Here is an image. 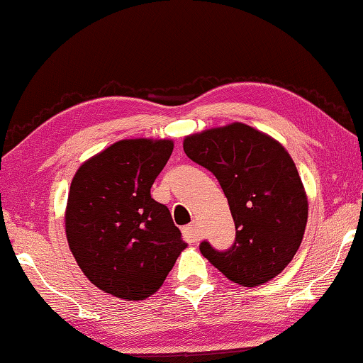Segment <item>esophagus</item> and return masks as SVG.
Listing matches in <instances>:
<instances>
[{
  "label": "esophagus",
  "mask_w": 363,
  "mask_h": 363,
  "mask_svg": "<svg viewBox=\"0 0 363 363\" xmlns=\"http://www.w3.org/2000/svg\"><path fill=\"white\" fill-rule=\"evenodd\" d=\"M182 236H184V240L189 242V245H196V242L200 240V233H199L197 223L187 225L186 228L182 230Z\"/></svg>",
  "instance_id": "esophagus-1"
}]
</instances>
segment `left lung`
Returning a JSON list of instances; mask_svg holds the SVG:
<instances>
[{"label": "left lung", "mask_w": 363, "mask_h": 363, "mask_svg": "<svg viewBox=\"0 0 363 363\" xmlns=\"http://www.w3.org/2000/svg\"><path fill=\"white\" fill-rule=\"evenodd\" d=\"M182 145L218 179L236 226L228 251L203 241L200 252L242 286L269 282L298 251L308 220L306 192L289 151L241 122L189 135Z\"/></svg>", "instance_id": "8db88e82"}]
</instances>
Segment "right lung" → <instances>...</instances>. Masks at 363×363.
<instances>
[{
  "mask_svg": "<svg viewBox=\"0 0 363 363\" xmlns=\"http://www.w3.org/2000/svg\"><path fill=\"white\" fill-rule=\"evenodd\" d=\"M172 148V140H121L84 161L69 186V250L91 284L117 298L158 291L187 247L169 210L150 194Z\"/></svg>",
  "mask_w": 363,
  "mask_h": 363,
  "instance_id": "add662e5",
  "label": "right lung"
}]
</instances>
